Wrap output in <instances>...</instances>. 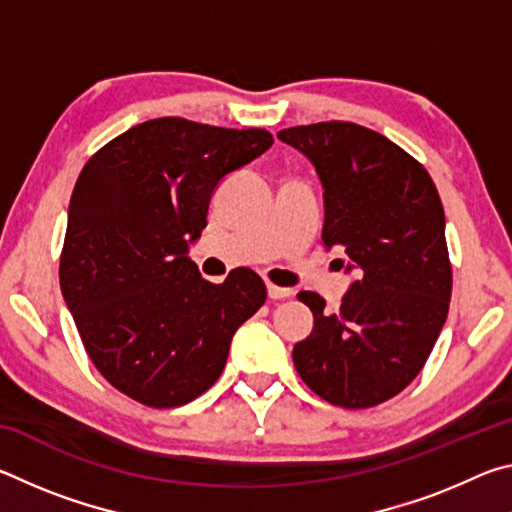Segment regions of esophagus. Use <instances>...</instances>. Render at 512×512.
Returning a JSON list of instances; mask_svg holds the SVG:
<instances>
[{
  "label": "esophagus",
  "instance_id": "1",
  "mask_svg": "<svg viewBox=\"0 0 512 512\" xmlns=\"http://www.w3.org/2000/svg\"><path fill=\"white\" fill-rule=\"evenodd\" d=\"M289 296H291V289L268 284V298H271V300H284V298H289Z\"/></svg>",
  "mask_w": 512,
  "mask_h": 512
}]
</instances>
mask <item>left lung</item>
I'll use <instances>...</instances> for the list:
<instances>
[{
	"mask_svg": "<svg viewBox=\"0 0 512 512\" xmlns=\"http://www.w3.org/2000/svg\"><path fill=\"white\" fill-rule=\"evenodd\" d=\"M307 155L323 185V244L357 273L339 311L298 293L314 329L293 345L302 381L329 404L368 409L418 377L452 298L445 210L422 164L384 135L350 121L277 133Z\"/></svg>",
	"mask_w": 512,
	"mask_h": 512,
	"instance_id": "obj_1",
	"label": "left lung"
}]
</instances>
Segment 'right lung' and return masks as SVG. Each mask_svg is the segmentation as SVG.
Listing matches in <instances>:
<instances>
[{
    "mask_svg": "<svg viewBox=\"0 0 512 512\" xmlns=\"http://www.w3.org/2000/svg\"><path fill=\"white\" fill-rule=\"evenodd\" d=\"M262 128L180 117L133 126L85 164L67 212L60 291L97 370L153 409L196 400L264 305L253 271L207 282L187 257L214 189L271 149Z\"/></svg>",
    "mask_w": 512,
    "mask_h": 512,
    "instance_id": "1",
    "label": "right lung"
}]
</instances>
